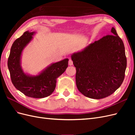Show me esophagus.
Wrapping results in <instances>:
<instances>
[{"instance_id": "esophagus-1", "label": "esophagus", "mask_w": 135, "mask_h": 135, "mask_svg": "<svg viewBox=\"0 0 135 135\" xmlns=\"http://www.w3.org/2000/svg\"><path fill=\"white\" fill-rule=\"evenodd\" d=\"M69 65H70V66H71V65H73V61L71 60V59H70L69 60Z\"/></svg>"}]
</instances>
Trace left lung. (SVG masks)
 Instances as JSON below:
<instances>
[{"mask_svg":"<svg viewBox=\"0 0 135 135\" xmlns=\"http://www.w3.org/2000/svg\"><path fill=\"white\" fill-rule=\"evenodd\" d=\"M111 31L112 34L103 36L71 56L76 68L77 88L91 99L111 95L124 79L127 59L124 43L115 28L112 27Z\"/></svg>","mask_w":135,"mask_h":135,"instance_id":"left-lung-1","label":"left lung"}]
</instances>
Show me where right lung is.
Listing matches in <instances>:
<instances>
[{
    "instance_id": "add662e5",
    "label": "right lung",
    "mask_w": 135,
    "mask_h": 135,
    "mask_svg": "<svg viewBox=\"0 0 135 135\" xmlns=\"http://www.w3.org/2000/svg\"><path fill=\"white\" fill-rule=\"evenodd\" d=\"M34 32L26 31L13 42L8 59V67L14 86L26 96L40 99L51 95L54 91L57 79L68 66V59L47 68L39 75L30 76L20 66V58L23 48L32 39Z\"/></svg>"
}]
</instances>
